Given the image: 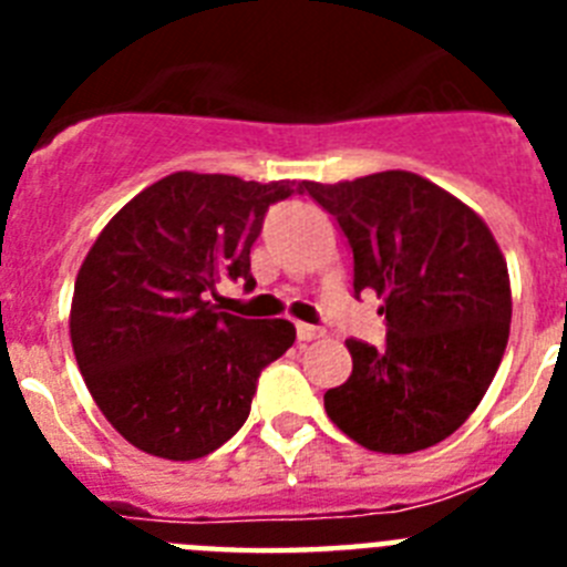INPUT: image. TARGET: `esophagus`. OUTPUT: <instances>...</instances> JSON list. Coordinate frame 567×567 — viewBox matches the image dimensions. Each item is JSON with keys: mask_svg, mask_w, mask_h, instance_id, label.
Masks as SVG:
<instances>
[{"mask_svg": "<svg viewBox=\"0 0 567 567\" xmlns=\"http://www.w3.org/2000/svg\"><path fill=\"white\" fill-rule=\"evenodd\" d=\"M295 332H298V340H303V343H309V340H318L327 334L320 327H312V323H298V327H295Z\"/></svg>", "mask_w": 567, "mask_h": 567, "instance_id": "1", "label": "esophagus"}]
</instances>
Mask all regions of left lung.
Returning <instances> with one entry per match:
<instances>
[{"instance_id": "1", "label": "left lung", "mask_w": 567, "mask_h": 567, "mask_svg": "<svg viewBox=\"0 0 567 567\" xmlns=\"http://www.w3.org/2000/svg\"><path fill=\"white\" fill-rule=\"evenodd\" d=\"M303 189L338 221L354 295L383 298L385 343L346 340L352 374L323 394L332 423L369 452L412 454L468 420L508 343L511 284L474 209L405 169Z\"/></svg>"}]
</instances>
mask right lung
<instances>
[{
	"label": "right lung",
	"mask_w": 567,
	"mask_h": 567,
	"mask_svg": "<svg viewBox=\"0 0 567 567\" xmlns=\"http://www.w3.org/2000/svg\"><path fill=\"white\" fill-rule=\"evenodd\" d=\"M295 182L173 173L113 215L79 269L70 340L115 432L198 460L247 423L260 372L295 343L289 320L218 312L224 278L252 287L249 249Z\"/></svg>",
	"instance_id": "obj_1"
}]
</instances>
